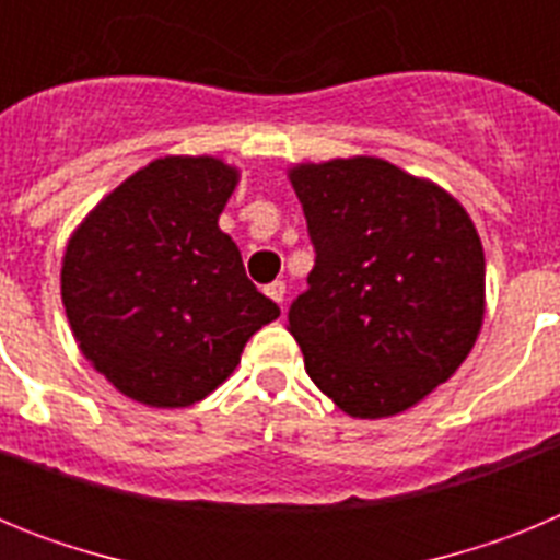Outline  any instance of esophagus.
I'll list each match as a JSON object with an SVG mask.
<instances>
[{
	"label": "esophagus",
	"instance_id": "esophagus-1",
	"mask_svg": "<svg viewBox=\"0 0 560 560\" xmlns=\"http://www.w3.org/2000/svg\"><path fill=\"white\" fill-rule=\"evenodd\" d=\"M266 294H269L271 300L280 305V308H283V300H285V283H283V280H275V283L266 285Z\"/></svg>",
	"mask_w": 560,
	"mask_h": 560
}]
</instances>
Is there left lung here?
Masks as SVG:
<instances>
[{"instance_id":"1","label":"left lung","mask_w":560,"mask_h":560,"mask_svg":"<svg viewBox=\"0 0 560 560\" xmlns=\"http://www.w3.org/2000/svg\"><path fill=\"white\" fill-rule=\"evenodd\" d=\"M316 260L289 308L305 370L341 412L415 407L471 353L485 252L454 196L375 156L296 165Z\"/></svg>"}]
</instances>
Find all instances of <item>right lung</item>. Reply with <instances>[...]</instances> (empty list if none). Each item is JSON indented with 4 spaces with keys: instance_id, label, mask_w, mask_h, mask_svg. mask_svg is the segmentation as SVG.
Returning a JSON list of instances; mask_svg holds the SVG:
<instances>
[{
    "instance_id": "1",
    "label": "right lung",
    "mask_w": 560,
    "mask_h": 560,
    "mask_svg": "<svg viewBox=\"0 0 560 560\" xmlns=\"http://www.w3.org/2000/svg\"><path fill=\"white\" fill-rule=\"evenodd\" d=\"M237 185L215 156H165L114 187L69 237L61 300L92 368L148 407L221 387L280 316L219 215Z\"/></svg>"
}]
</instances>
